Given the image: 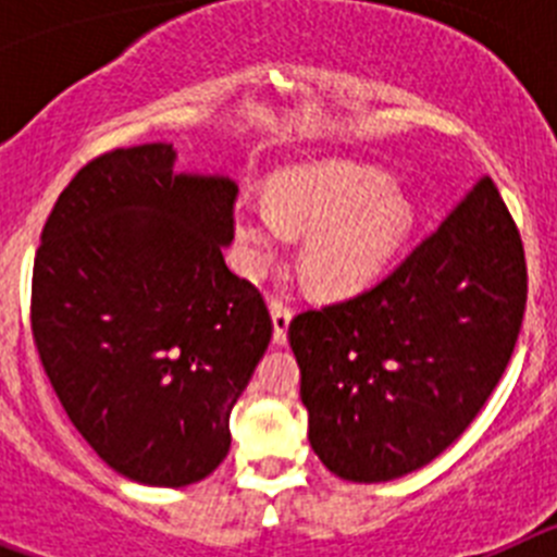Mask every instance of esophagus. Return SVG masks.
Masks as SVG:
<instances>
[{
    "instance_id": "esophagus-1",
    "label": "esophagus",
    "mask_w": 557,
    "mask_h": 557,
    "mask_svg": "<svg viewBox=\"0 0 557 557\" xmlns=\"http://www.w3.org/2000/svg\"><path fill=\"white\" fill-rule=\"evenodd\" d=\"M270 318H273V343L284 346L287 343V329L293 321V309L282 301H270Z\"/></svg>"
}]
</instances>
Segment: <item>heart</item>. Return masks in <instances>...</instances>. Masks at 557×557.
<instances>
[{
    "label": "heart",
    "mask_w": 557,
    "mask_h": 557,
    "mask_svg": "<svg viewBox=\"0 0 557 557\" xmlns=\"http://www.w3.org/2000/svg\"><path fill=\"white\" fill-rule=\"evenodd\" d=\"M416 220L410 200L376 166L312 161L282 172L268 200L243 198L234 223L250 273L268 268L287 228L307 231L301 262L326 293L366 287L387 268Z\"/></svg>",
    "instance_id": "heart-1"
}]
</instances>
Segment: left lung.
I'll return each instance as SVG.
<instances>
[{
  "label": "left lung",
  "instance_id": "obj_1",
  "mask_svg": "<svg viewBox=\"0 0 557 557\" xmlns=\"http://www.w3.org/2000/svg\"><path fill=\"white\" fill-rule=\"evenodd\" d=\"M524 304L519 228L482 178L376 287L289 323L314 455L351 482L435 460L499 385Z\"/></svg>",
  "mask_w": 557,
  "mask_h": 557
}]
</instances>
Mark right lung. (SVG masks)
Wrapping results in <instances>:
<instances>
[{
  "mask_svg": "<svg viewBox=\"0 0 557 557\" xmlns=\"http://www.w3.org/2000/svg\"><path fill=\"white\" fill-rule=\"evenodd\" d=\"M175 159L152 141L88 161L33 264V337L69 421L113 471L156 488L225 460L231 410L273 334L259 289L223 259L236 184Z\"/></svg>",
  "mask_w": 557,
  "mask_h": 557,
  "instance_id": "obj_1",
  "label": "right lung"
}]
</instances>
